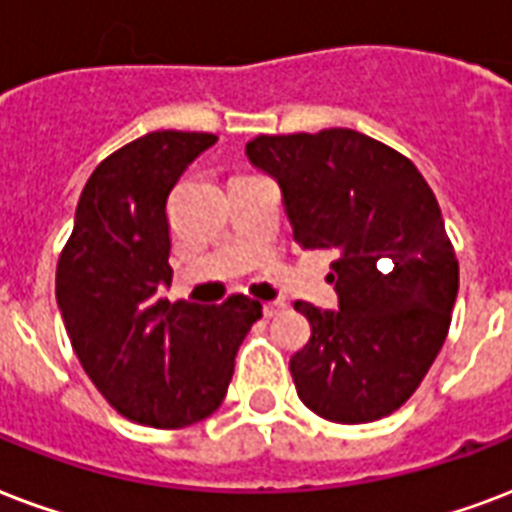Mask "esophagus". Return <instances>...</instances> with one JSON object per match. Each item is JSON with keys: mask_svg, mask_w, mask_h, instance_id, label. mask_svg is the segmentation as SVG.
Wrapping results in <instances>:
<instances>
[{"mask_svg": "<svg viewBox=\"0 0 512 512\" xmlns=\"http://www.w3.org/2000/svg\"><path fill=\"white\" fill-rule=\"evenodd\" d=\"M279 311H284V303H265V306H263V314H265V317H268V319L276 317Z\"/></svg>", "mask_w": 512, "mask_h": 512, "instance_id": "1", "label": "esophagus"}]
</instances>
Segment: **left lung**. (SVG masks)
Instances as JSON below:
<instances>
[{
    "mask_svg": "<svg viewBox=\"0 0 512 512\" xmlns=\"http://www.w3.org/2000/svg\"><path fill=\"white\" fill-rule=\"evenodd\" d=\"M247 158L282 190L300 247L327 249L338 311L295 303L311 338L290 360L308 411L368 424L419 389L446 341L459 263L438 198L392 147L351 128L257 136Z\"/></svg>",
    "mask_w": 512,
    "mask_h": 512,
    "instance_id": "left-lung-1",
    "label": "left lung"
}]
</instances>
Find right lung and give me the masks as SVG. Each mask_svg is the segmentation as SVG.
I'll list each match as a JSON object with an SVG mask.
<instances>
[{
    "label": "right lung",
    "instance_id": "right-lung-1",
    "mask_svg": "<svg viewBox=\"0 0 512 512\" xmlns=\"http://www.w3.org/2000/svg\"><path fill=\"white\" fill-rule=\"evenodd\" d=\"M214 134L155 131L112 152L88 179L56 271V300L85 373L117 413L177 429L212 416L263 306L161 300L171 284L166 201Z\"/></svg>",
    "mask_w": 512,
    "mask_h": 512
}]
</instances>
